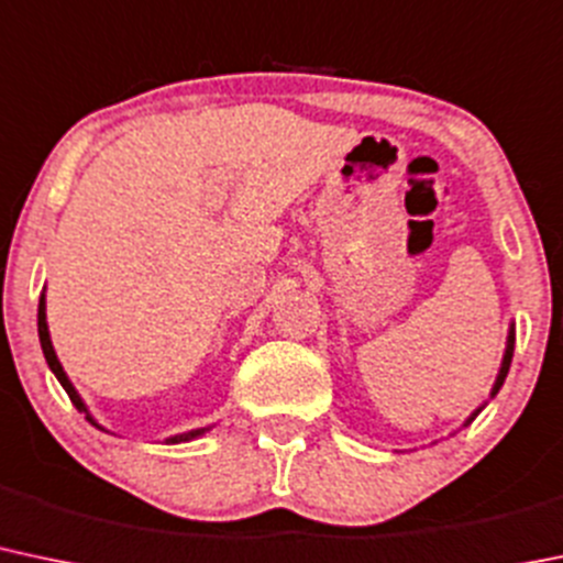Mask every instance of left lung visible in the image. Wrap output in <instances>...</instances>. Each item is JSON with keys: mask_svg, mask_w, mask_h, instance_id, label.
<instances>
[{"mask_svg": "<svg viewBox=\"0 0 563 563\" xmlns=\"http://www.w3.org/2000/svg\"><path fill=\"white\" fill-rule=\"evenodd\" d=\"M512 347H516V329H512L510 325V333H508V347H505V357H503V366H499V374H497V382H494V387H492V398L494 395L499 393V387H503V382H505V376H508V372H510V361H512ZM481 411V409H478ZM478 411H473L471 417H467V422L465 424H471L475 417H478Z\"/></svg>", "mask_w": 563, "mask_h": 563, "instance_id": "obj_1", "label": "left lung"}]
</instances>
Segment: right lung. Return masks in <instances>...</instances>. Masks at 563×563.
<instances>
[{
    "label": "right lung",
    "mask_w": 563,
    "mask_h": 563,
    "mask_svg": "<svg viewBox=\"0 0 563 563\" xmlns=\"http://www.w3.org/2000/svg\"><path fill=\"white\" fill-rule=\"evenodd\" d=\"M36 329H40V344H42V352H45V361H47V366H51V372L55 374V379L60 382V387H64L66 395H69V398H71V404L77 406L79 411H85V419H88L90 424H96L98 430H103L101 424H98L96 419L90 417L88 406L82 404V398H79L77 390H74V385H71V382H69V376H66L64 366H60L58 355H55V350H53V342H51V331H47V314H45V291H42V296H40V312H36ZM206 430H208V428H200V430H189V432H181V435H173V438H168V443H181V441H191V438L202 435V432H206Z\"/></svg>",
    "instance_id": "obj_1"
}]
</instances>
